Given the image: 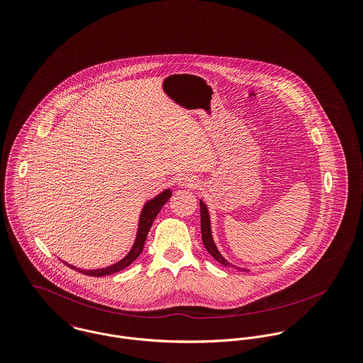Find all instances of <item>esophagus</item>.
<instances>
[{"label":"esophagus","instance_id":"obj_1","mask_svg":"<svg viewBox=\"0 0 363 363\" xmlns=\"http://www.w3.org/2000/svg\"><path fill=\"white\" fill-rule=\"evenodd\" d=\"M199 184L198 177L192 175V174H184L178 178V185L181 188H195Z\"/></svg>","mask_w":363,"mask_h":363}]
</instances>
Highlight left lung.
I'll list each match as a JSON object with an SVG mask.
<instances>
[{
	"label": "left lung",
	"mask_w": 363,
	"mask_h": 363,
	"mask_svg": "<svg viewBox=\"0 0 363 363\" xmlns=\"http://www.w3.org/2000/svg\"><path fill=\"white\" fill-rule=\"evenodd\" d=\"M199 203H201V231H202V241H203V245L205 248L208 250V252L220 262L221 265H225V267H234L233 264H230L218 251L216 244H215V240H213V234H212V223H211V213H209V209L206 206V203L199 199ZM240 269V268H238ZM242 271H247V269H242Z\"/></svg>",
	"instance_id": "1"
}]
</instances>
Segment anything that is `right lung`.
<instances>
[{"mask_svg":"<svg viewBox=\"0 0 363 363\" xmlns=\"http://www.w3.org/2000/svg\"><path fill=\"white\" fill-rule=\"evenodd\" d=\"M172 195V191L171 188H167L164 189L162 192H160L158 195H155L154 198L148 199L143 205L142 208V212H140V216H139V223H138V231H136V237H135V241H133V245L132 248L129 250V252L118 262L109 265V267H105V268H98V269H82V268H77L72 264H67L65 262L67 267L73 268L75 271L81 272V274H85L88 277H106V275H112L115 272H119L122 269H125L126 267H129L133 261H136L139 258V255L142 254L143 251V247H145V238H147V234L151 228V224L154 221V218H157V215L160 213V211L162 209V206L168 202V199L171 198Z\"/></svg>","mask_w":363,"mask_h":363,"instance_id":"add662e5","label":"right lung"}]
</instances>
